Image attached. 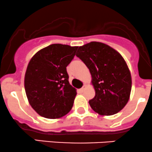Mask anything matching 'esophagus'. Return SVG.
I'll return each mask as SVG.
<instances>
[{"label": "esophagus", "instance_id": "34e87169", "mask_svg": "<svg viewBox=\"0 0 152 152\" xmlns=\"http://www.w3.org/2000/svg\"><path fill=\"white\" fill-rule=\"evenodd\" d=\"M86 85H83V87H82V88H80V91H82V92H83V91L84 90L86 89Z\"/></svg>", "mask_w": 152, "mask_h": 152}]
</instances>
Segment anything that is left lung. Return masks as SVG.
<instances>
[{
    "mask_svg": "<svg viewBox=\"0 0 152 152\" xmlns=\"http://www.w3.org/2000/svg\"><path fill=\"white\" fill-rule=\"evenodd\" d=\"M78 57L89 69L95 96L88 101L100 115H113L126 105L132 90V77L122 55L100 42L78 48Z\"/></svg>",
    "mask_w": 152,
    "mask_h": 152,
    "instance_id": "8db88e82",
    "label": "left lung"
}]
</instances>
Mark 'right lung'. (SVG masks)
<instances>
[{"mask_svg": "<svg viewBox=\"0 0 152 152\" xmlns=\"http://www.w3.org/2000/svg\"><path fill=\"white\" fill-rule=\"evenodd\" d=\"M77 46L49 45L30 60L24 77L28 103L40 116L62 118L70 112L77 94L69 82L66 66L75 55Z\"/></svg>", "mask_w": 152, "mask_h": 152, "instance_id": "right-lung-1", "label": "right lung"}]
</instances>
